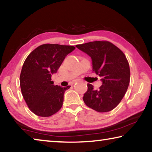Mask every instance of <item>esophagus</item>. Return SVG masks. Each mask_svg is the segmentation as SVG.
<instances>
[{
    "mask_svg": "<svg viewBox=\"0 0 152 152\" xmlns=\"http://www.w3.org/2000/svg\"><path fill=\"white\" fill-rule=\"evenodd\" d=\"M77 82H78V80H73V82H72V85H73V84L76 83Z\"/></svg>",
    "mask_w": 152,
    "mask_h": 152,
    "instance_id": "1",
    "label": "esophagus"
}]
</instances>
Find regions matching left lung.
<instances>
[{"mask_svg":"<svg viewBox=\"0 0 152 152\" xmlns=\"http://www.w3.org/2000/svg\"><path fill=\"white\" fill-rule=\"evenodd\" d=\"M76 47L91 58L92 72L102 78L99 89L94 90L92 84H87L88 91L83 96L84 103L100 113L115 109L129 84V65L125 54L107 41H95Z\"/></svg>","mask_w":152,"mask_h":152,"instance_id":"8db88e82","label":"left lung"}]
</instances>
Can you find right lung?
<instances>
[{"label": "right lung", "instance_id": "obj_1", "mask_svg": "<svg viewBox=\"0 0 152 152\" xmlns=\"http://www.w3.org/2000/svg\"><path fill=\"white\" fill-rule=\"evenodd\" d=\"M72 45L43 44L27 56L20 75L22 95L28 107L36 115L50 117L63 104L64 92L70 86L54 85L51 75L57 72L68 53L75 50Z\"/></svg>", "mask_w": 152, "mask_h": 152}]
</instances>
